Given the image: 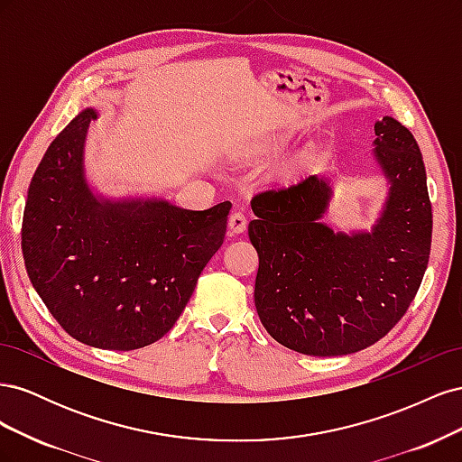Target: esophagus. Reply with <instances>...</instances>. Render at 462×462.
I'll list each match as a JSON object with an SVG mask.
<instances>
[{
    "mask_svg": "<svg viewBox=\"0 0 462 462\" xmlns=\"http://www.w3.org/2000/svg\"><path fill=\"white\" fill-rule=\"evenodd\" d=\"M246 229V216L243 212H233L229 216V235H241Z\"/></svg>",
    "mask_w": 462,
    "mask_h": 462,
    "instance_id": "esophagus-1",
    "label": "esophagus"
}]
</instances>
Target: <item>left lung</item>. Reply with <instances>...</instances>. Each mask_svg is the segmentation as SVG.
<instances>
[{"label":"left lung","mask_w":462,"mask_h":462,"mask_svg":"<svg viewBox=\"0 0 462 462\" xmlns=\"http://www.w3.org/2000/svg\"><path fill=\"white\" fill-rule=\"evenodd\" d=\"M374 131L372 158L387 192L370 229L337 231L321 221L333 199L326 175L250 202L260 321L302 355H351L380 341L407 312L428 268L431 204L422 152L393 117L375 121Z\"/></svg>","instance_id":"8db88e82"}]
</instances>
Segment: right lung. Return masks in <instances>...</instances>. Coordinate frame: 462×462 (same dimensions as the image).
<instances>
[{"instance_id":"1","label":"right lung","mask_w":462,"mask_h":462,"mask_svg":"<svg viewBox=\"0 0 462 462\" xmlns=\"http://www.w3.org/2000/svg\"><path fill=\"white\" fill-rule=\"evenodd\" d=\"M94 107L55 136L29 187L23 256L32 287L77 341L109 351L156 343L185 310L223 243L231 202L185 209L111 199L87 175Z\"/></svg>"}]
</instances>
